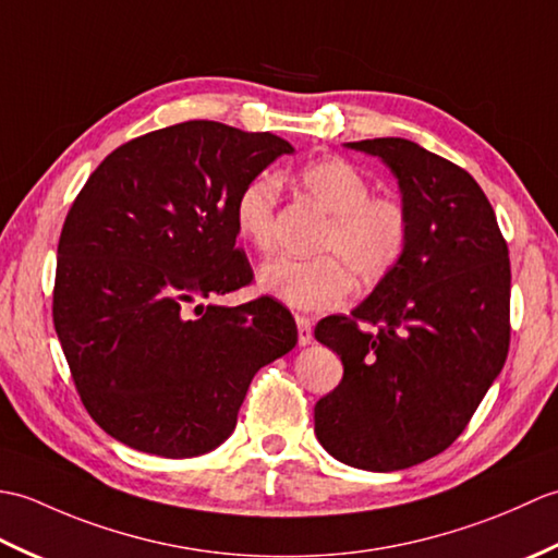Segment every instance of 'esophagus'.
I'll return each mask as SVG.
<instances>
[{"label":"esophagus","instance_id":"esophagus-1","mask_svg":"<svg viewBox=\"0 0 558 558\" xmlns=\"http://www.w3.org/2000/svg\"><path fill=\"white\" fill-rule=\"evenodd\" d=\"M294 322H298V340L300 345H310L312 338H314V328H312V322L306 316H294Z\"/></svg>","mask_w":558,"mask_h":558}]
</instances>
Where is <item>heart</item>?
Masks as SVG:
<instances>
[{
	"instance_id": "b5f03b06",
	"label": "heart",
	"mask_w": 558,
	"mask_h": 558,
	"mask_svg": "<svg viewBox=\"0 0 558 558\" xmlns=\"http://www.w3.org/2000/svg\"><path fill=\"white\" fill-rule=\"evenodd\" d=\"M294 180L330 216L316 242V252L328 254L272 258L260 266L258 282L292 310H336L352 294V272L362 282H378L400 264L410 240V216L398 198L372 194L366 174L345 158L306 162ZM278 198L280 189L270 177H254L234 198V230L256 252H270L276 244Z\"/></svg>"
}]
</instances>
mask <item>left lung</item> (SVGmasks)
Returning a JSON list of instances; mask_svg holds the SVG:
<instances>
[{
  "label": "left lung",
  "instance_id": "obj_1",
  "mask_svg": "<svg viewBox=\"0 0 558 558\" xmlns=\"http://www.w3.org/2000/svg\"><path fill=\"white\" fill-rule=\"evenodd\" d=\"M398 177L410 216L400 264L350 316L314 336L342 362L314 432L345 465L390 472L441 453L499 376L511 342V260L489 198L450 160L408 138L348 144Z\"/></svg>",
  "mask_w": 558,
  "mask_h": 558
}]
</instances>
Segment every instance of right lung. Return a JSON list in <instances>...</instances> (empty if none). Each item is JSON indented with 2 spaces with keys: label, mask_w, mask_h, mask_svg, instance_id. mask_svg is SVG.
<instances>
[{
  "label": "right lung",
  "mask_w": 558,
  "mask_h": 558,
  "mask_svg": "<svg viewBox=\"0 0 558 558\" xmlns=\"http://www.w3.org/2000/svg\"><path fill=\"white\" fill-rule=\"evenodd\" d=\"M294 148L182 122L112 150L71 204L52 318L83 408L136 450L194 458L234 432L260 366L298 345L280 302L196 304L248 286L234 198Z\"/></svg>",
  "instance_id": "add662e5"
}]
</instances>
